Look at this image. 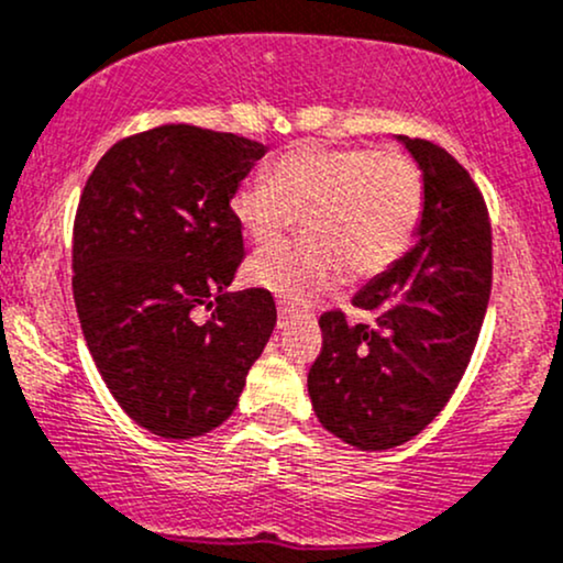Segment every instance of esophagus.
Wrapping results in <instances>:
<instances>
[{"label":"esophagus","mask_w":563,"mask_h":563,"mask_svg":"<svg viewBox=\"0 0 563 563\" xmlns=\"http://www.w3.org/2000/svg\"><path fill=\"white\" fill-rule=\"evenodd\" d=\"M289 324H292V313H289L287 308H279V321H276V327H279V330H287Z\"/></svg>","instance_id":"obj_1"}]
</instances>
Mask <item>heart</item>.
Segmentation results:
<instances>
[{
	"label": "heart",
	"mask_w": 563,
	"mask_h": 563,
	"mask_svg": "<svg viewBox=\"0 0 563 563\" xmlns=\"http://www.w3.org/2000/svg\"><path fill=\"white\" fill-rule=\"evenodd\" d=\"M426 186L399 151L298 145L271 183L233 191L231 218L257 247L276 244L302 218L308 242L271 247L247 263V282L289 306H308L343 279L385 274L418 236Z\"/></svg>",
	"instance_id": "obj_1"
}]
</instances>
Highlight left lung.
I'll list each match as a JSON object with an SVG mask.
<instances>
[{"instance_id":"1","label":"left lung","mask_w":563,"mask_h":563,"mask_svg":"<svg viewBox=\"0 0 563 563\" xmlns=\"http://www.w3.org/2000/svg\"><path fill=\"white\" fill-rule=\"evenodd\" d=\"M426 186L412 250L353 295L372 324L319 319L308 396L327 431L366 452L394 450L431 422L457 388L492 289V231L471 175L439 145L396 135Z\"/></svg>"}]
</instances>
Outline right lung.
Wrapping results in <instances>:
<instances>
[{
  "label": "right lung",
  "mask_w": 563,
  "mask_h": 563,
  "mask_svg": "<svg viewBox=\"0 0 563 563\" xmlns=\"http://www.w3.org/2000/svg\"><path fill=\"white\" fill-rule=\"evenodd\" d=\"M265 145L162 124L113 143L74 220V302L119 407L162 439L231 418L276 327L265 289L231 292L244 239L231 197ZM213 316L197 325L190 311Z\"/></svg>",
  "instance_id": "1"
}]
</instances>
